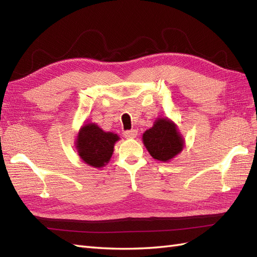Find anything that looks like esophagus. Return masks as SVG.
<instances>
[{"mask_svg": "<svg viewBox=\"0 0 257 257\" xmlns=\"http://www.w3.org/2000/svg\"><path fill=\"white\" fill-rule=\"evenodd\" d=\"M137 135H138V132L136 129H132V130H127V132H124L123 133V136L127 139H134V138H136L137 137Z\"/></svg>", "mask_w": 257, "mask_h": 257, "instance_id": "34e87169", "label": "esophagus"}]
</instances>
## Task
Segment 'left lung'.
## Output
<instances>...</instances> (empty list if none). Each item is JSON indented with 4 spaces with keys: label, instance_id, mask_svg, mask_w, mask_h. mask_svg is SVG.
I'll use <instances>...</instances> for the list:
<instances>
[{
    "label": "left lung",
    "instance_id": "obj_1",
    "mask_svg": "<svg viewBox=\"0 0 257 257\" xmlns=\"http://www.w3.org/2000/svg\"><path fill=\"white\" fill-rule=\"evenodd\" d=\"M144 145L154 159L170 161L182 151L184 140L176 123L168 118H158L143 136Z\"/></svg>",
    "mask_w": 257,
    "mask_h": 257
}]
</instances>
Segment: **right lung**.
Listing matches in <instances>:
<instances>
[{
  "label": "right lung",
  "instance_id": "obj_1",
  "mask_svg": "<svg viewBox=\"0 0 257 257\" xmlns=\"http://www.w3.org/2000/svg\"><path fill=\"white\" fill-rule=\"evenodd\" d=\"M118 140V135L103 132L96 123H86L80 128L75 144L81 160L88 166L101 168L110 160Z\"/></svg>",
  "mask_w": 257,
  "mask_h": 257
}]
</instances>
